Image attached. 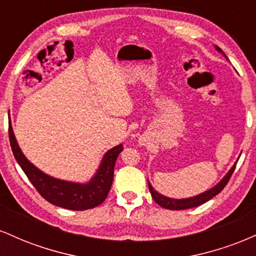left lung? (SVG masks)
<instances>
[{"label": "left lung", "instance_id": "obj_1", "mask_svg": "<svg viewBox=\"0 0 256 256\" xmlns=\"http://www.w3.org/2000/svg\"><path fill=\"white\" fill-rule=\"evenodd\" d=\"M216 49L218 50L219 52H222V49L219 48V46H216ZM222 55L226 58V55L222 52ZM238 161V160H237ZM237 161L234 162V165L231 167V170L228 171V173L225 174V177L222 179V180L219 182L218 184L216 185V186H213L212 189L207 190V192L200 194V195H196V196H192V198H167V196H164L161 195V194H158L156 190L154 189V188L152 186L150 183H149L148 180V185H149V190H150V194L152 196V198H154V201L156 202L158 206H161V207L166 208V210H188V208H192V207H198V206L204 204V202L210 201V198H213L214 196L218 195V194L222 192V189L225 188V185L228 184V179L231 178L232 173L234 171V167H236V164Z\"/></svg>", "mask_w": 256, "mask_h": 256}]
</instances>
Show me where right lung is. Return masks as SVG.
I'll list each match as a JSON object with an SVG mask.
<instances>
[{"label":"right lung","instance_id":"add662e5","mask_svg":"<svg viewBox=\"0 0 256 256\" xmlns=\"http://www.w3.org/2000/svg\"><path fill=\"white\" fill-rule=\"evenodd\" d=\"M10 142L14 158L40 196L58 207L72 210H85L101 204L110 192L113 183L114 166L122 144L112 148L104 154L95 176L88 183H74L56 179L43 173L31 164L19 148L10 119Z\"/></svg>","mask_w":256,"mask_h":256}]
</instances>
